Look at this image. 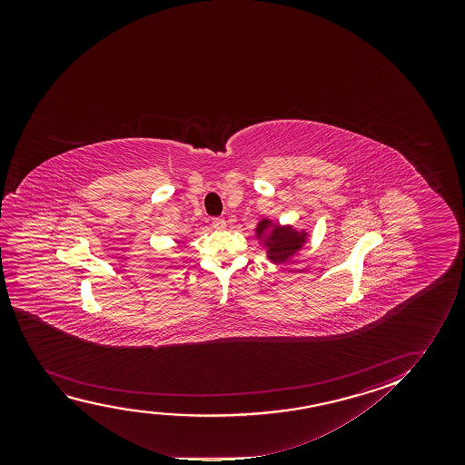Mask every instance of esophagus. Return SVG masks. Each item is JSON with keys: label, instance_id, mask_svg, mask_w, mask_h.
<instances>
[{"label": "esophagus", "instance_id": "obj_1", "mask_svg": "<svg viewBox=\"0 0 465 465\" xmlns=\"http://www.w3.org/2000/svg\"><path fill=\"white\" fill-rule=\"evenodd\" d=\"M213 227H216V229H225L227 223H225L223 217H214V219H213Z\"/></svg>", "mask_w": 465, "mask_h": 465}]
</instances>
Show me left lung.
Here are the masks:
<instances>
[{
	"mask_svg": "<svg viewBox=\"0 0 465 465\" xmlns=\"http://www.w3.org/2000/svg\"><path fill=\"white\" fill-rule=\"evenodd\" d=\"M255 238L265 249L268 261L281 265L299 254L310 240V232L295 229L291 223L281 225L280 223H273L270 217H262L255 225Z\"/></svg>",
	"mask_w": 465,
	"mask_h": 465,
	"instance_id": "1",
	"label": "left lung"
}]
</instances>
